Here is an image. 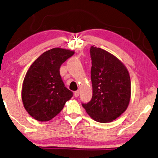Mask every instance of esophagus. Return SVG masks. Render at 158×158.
<instances>
[{
  "instance_id": "34e87169",
  "label": "esophagus",
  "mask_w": 158,
  "mask_h": 158,
  "mask_svg": "<svg viewBox=\"0 0 158 158\" xmlns=\"http://www.w3.org/2000/svg\"><path fill=\"white\" fill-rule=\"evenodd\" d=\"M74 95H75V97H77L80 95V91L79 90H77V91H76L75 92V93H74Z\"/></svg>"
}]
</instances>
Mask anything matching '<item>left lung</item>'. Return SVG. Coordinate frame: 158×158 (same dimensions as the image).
<instances>
[{
    "instance_id": "8db88e82",
    "label": "left lung",
    "mask_w": 158,
    "mask_h": 158,
    "mask_svg": "<svg viewBox=\"0 0 158 158\" xmlns=\"http://www.w3.org/2000/svg\"><path fill=\"white\" fill-rule=\"evenodd\" d=\"M92 59V97L82 106L97 122H113L127 108L131 98V81L127 67L108 52L94 45Z\"/></svg>"
}]
</instances>
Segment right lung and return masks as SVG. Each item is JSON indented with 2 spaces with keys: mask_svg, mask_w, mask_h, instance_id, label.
<instances>
[{
  "mask_svg": "<svg viewBox=\"0 0 158 158\" xmlns=\"http://www.w3.org/2000/svg\"><path fill=\"white\" fill-rule=\"evenodd\" d=\"M73 50L56 48L43 53L31 65L22 88L24 107L32 118L46 122L58 115L73 93L64 86L59 69Z\"/></svg>",
  "mask_w": 158,
  "mask_h": 158,
  "instance_id": "obj_1",
  "label": "right lung"
}]
</instances>
